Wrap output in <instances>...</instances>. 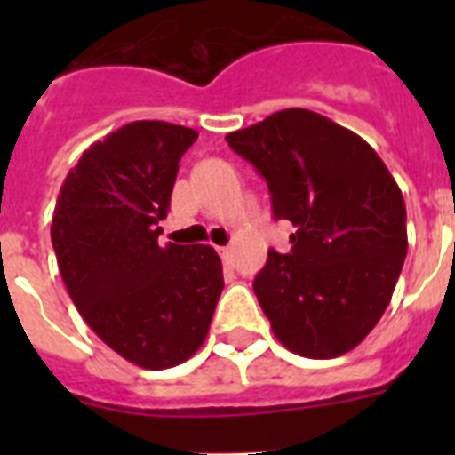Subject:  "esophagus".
Masks as SVG:
<instances>
[{"label":"esophagus","mask_w":455,"mask_h":455,"mask_svg":"<svg viewBox=\"0 0 455 455\" xmlns=\"http://www.w3.org/2000/svg\"><path fill=\"white\" fill-rule=\"evenodd\" d=\"M216 251H219V255H220V259H223L225 267H230V264H232V248L230 246H220V248H216Z\"/></svg>","instance_id":"esophagus-1"}]
</instances>
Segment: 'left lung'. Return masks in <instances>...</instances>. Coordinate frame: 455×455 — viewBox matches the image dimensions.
Returning a JSON list of instances; mask_svg holds the SVG:
<instances>
[{
	"instance_id": "obj_1",
	"label": "left lung",
	"mask_w": 455,
	"mask_h": 455,
	"mask_svg": "<svg viewBox=\"0 0 455 455\" xmlns=\"http://www.w3.org/2000/svg\"><path fill=\"white\" fill-rule=\"evenodd\" d=\"M264 175L273 214L296 228L252 289L284 348L331 360L385 315L408 252L399 184L367 140L309 108L225 136Z\"/></svg>"
}]
</instances>
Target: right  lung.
<instances>
[{
    "mask_svg": "<svg viewBox=\"0 0 455 455\" xmlns=\"http://www.w3.org/2000/svg\"><path fill=\"white\" fill-rule=\"evenodd\" d=\"M198 132L136 120L84 150L68 172L52 246L72 303L127 363L171 369L203 347L223 291L212 246H159L178 164Z\"/></svg>",
    "mask_w": 455,
    "mask_h": 455,
    "instance_id": "obj_1",
    "label": "right lung"
}]
</instances>
